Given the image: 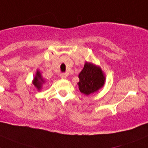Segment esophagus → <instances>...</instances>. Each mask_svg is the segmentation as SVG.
Returning a JSON list of instances; mask_svg holds the SVG:
<instances>
[{
	"label": "esophagus",
	"instance_id": "1",
	"mask_svg": "<svg viewBox=\"0 0 148 148\" xmlns=\"http://www.w3.org/2000/svg\"><path fill=\"white\" fill-rule=\"evenodd\" d=\"M67 76H68V75H67V74H65V73H62V74H60V77L62 79H65V78L67 77Z\"/></svg>",
	"mask_w": 148,
	"mask_h": 148
}]
</instances>
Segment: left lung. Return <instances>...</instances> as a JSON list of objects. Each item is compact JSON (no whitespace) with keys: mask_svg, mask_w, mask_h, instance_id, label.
<instances>
[{"mask_svg":"<svg viewBox=\"0 0 148 148\" xmlns=\"http://www.w3.org/2000/svg\"><path fill=\"white\" fill-rule=\"evenodd\" d=\"M79 89L84 95H88L101 88L105 77L100 68L91 63L86 62L84 69L79 74Z\"/></svg>","mask_w":148,"mask_h":148,"instance_id":"left-lung-1","label":"left lung"}]
</instances>
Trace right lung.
Listing matches in <instances>:
<instances>
[{
    "label": "right lung",
    "instance_id": "1",
    "mask_svg": "<svg viewBox=\"0 0 148 148\" xmlns=\"http://www.w3.org/2000/svg\"><path fill=\"white\" fill-rule=\"evenodd\" d=\"M43 82V80L42 79L41 75H40V72L38 71L37 72V74H36L35 77H34V79L33 84H34V85L36 87L38 88V89H40V87H41V84Z\"/></svg>",
    "mask_w": 148,
    "mask_h": 148
}]
</instances>
